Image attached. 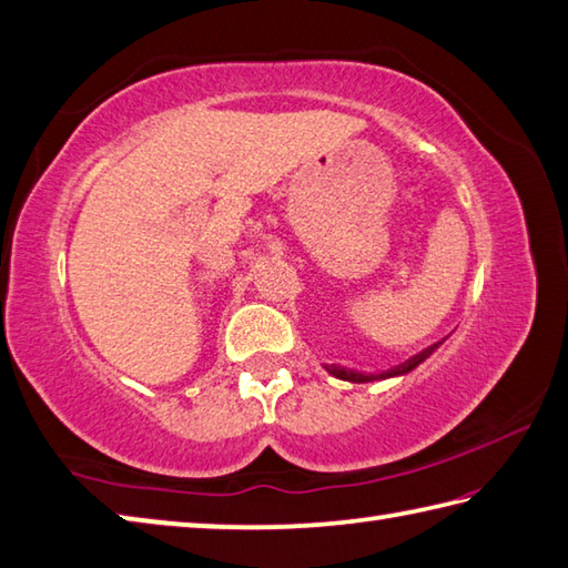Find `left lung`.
Returning <instances> with one entry per match:
<instances>
[{"label":"left lung","mask_w":568,"mask_h":568,"mask_svg":"<svg viewBox=\"0 0 568 568\" xmlns=\"http://www.w3.org/2000/svg\"><path fill=\"white\" fill-rule=\"evenodd\" d=\"M438 344H440V342H438ZM438 344H430L428 349L418 352L416 357H410L408 362L398 364V366H394V369L382 372V374H362V372L342 369V366H332L329 374H335V376H339V379H344V382H354V384H364V382H374V379H386V376H398V374H406V372H410V369H416V366H418L420 362H424V359L428 357V354H433V349H438Z\"/></svg>","instance_id":"obj_1"}]
</instances>
